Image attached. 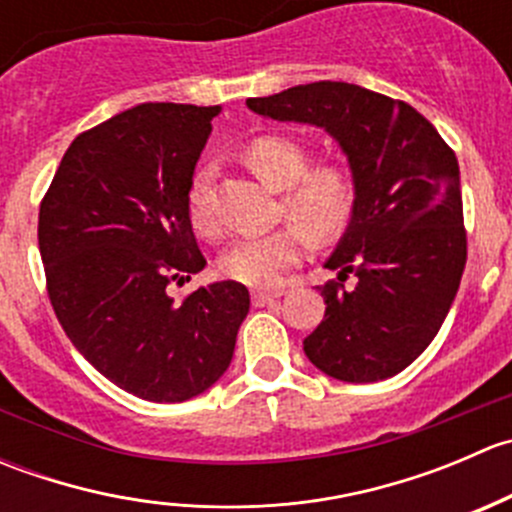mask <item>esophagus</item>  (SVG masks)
<instances>
[{
	"label": "esophagus",
	"mask_w": 512,
	"mask_h": 512,
	"mask_svg": "<svg viewBox=\"0 0 512 512\" xmlns=\"http://www.w3.org/2000/svg\"><path fill=\"white\" fill-rule=\"evenodd\" d=\"M282 294H285L282 289H272V292H252V304H255V307H265V304L277 302Z\"/></svg>",
	"instance_id": "obj_1"
}]
</instances>
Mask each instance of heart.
Here are the masks:
<instances>
[{"instance_id": "heart-1", "label": "heart", "mask_w": 512, "mask_h": 512, "mask_svg": "<svg viewBox=\"0 0 512 512\" xmlns=\"http://www.w3.org/2000/svg\"><path fill=\"white\" fill-rule=\"evenodd\" d=\"M242 156L262 183L285 190L282 208L292 223L232 242L220 257V272L237 285L270 289L280 285L282 275L302 255L304 232L312 240H332L347 227L356 205V178L349 165L334 160L309 165V148L282 133L257 136ZM210 183L213 165L203 163L188 185L190 223L205 237L220 232L210 208Z\"/></svg>"}]
</instances>
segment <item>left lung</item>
<instances>
[{
	"instance_id": "obj_1",
	"label": "left lung",
	"mask_w": 512,
	"mask_h": 512,
	"mask_svg": "<svg viewBox=\"0 0 512 512\" xmlns=\"http://www.w3.org/2000/svg\"><path fill=\"white\" fill-rule=\"evenodd\" d=\"M275 121L312 123L337 138L356 178L352 223L329 257L327 309L304 354L339 381L404 371L441 329L468 257L456 153L414 106L344 81H314L247 98ZM354 271L357 285L341 282Z\"/></svg>"
}]
</instances>
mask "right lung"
<instances>
[{
	"instance_id": "right-lung-1",
	"label": "right lung",
	"mask_w": 512,
	"mask_h": 512,
	"mask_svg": "<svg viewBox=\"0 0 512 512\" xmlns=\"http://www.w3.org/2000/svg\"><path fill=\"white\" fill-rule=\"evenodd\" d=\"M220 106L141 103L79 133L39 208L46 292L66 337L108 381L146 401H188L230 366L250 312L225 280L183 302L170 282L205 267L188 185Z\"/></svg>"
}]
</instances>
